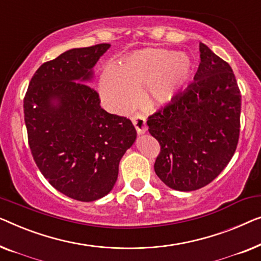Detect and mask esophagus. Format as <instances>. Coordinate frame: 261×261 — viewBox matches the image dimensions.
I'll use <instances>...</instances> for the list:
<instances>
[{
  "mask_svg": "<svg viewBox=\"0 0 261 261\" xmlns=\"http://www.w3.org/2000/svg\"><path fill=\"white\" fill-rule=\"evenodd\" d=\"M131 120H132V123H134L136 130H137V134L138 135L144 134V132L146 131L145 117L142 116V115H139V113H137V115H134V116L131 117Z\"/></svg>",
  "mask_w": 261,
  "mask_h": 261,
  "instance_id": "1",
  "label": "esophagus"
}]
</instances>
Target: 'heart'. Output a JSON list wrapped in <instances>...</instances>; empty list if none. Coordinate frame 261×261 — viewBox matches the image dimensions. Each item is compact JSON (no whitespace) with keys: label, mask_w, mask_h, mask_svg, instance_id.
Listing matches in <instances>:
<instances>
[{"label":"heart","mask_w":261,"mask_h":261,"mask_svg":"<svg viewBox=\"0 0 261 261\" xmlns=\"http://www.w3.org/2000/svg\"><path fill=\"white\" fill-rule=\"evenodd\" d=\"M194 73L192 58L185 53L148 47L129 54L118 67L106 66L99 80L104 100L116 111L134 105L142 89L149 105L170 102L188 85Z\"/></svg>","instance_id":"b5f03b06"}]
</instances>
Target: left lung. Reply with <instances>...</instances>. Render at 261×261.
I'll return each instance as SVG.
<instances>
[{
  "label": "left lung",
  "instance_id": "left-lung-1",
  "mask_svg": "<svg viewBox=\"0 0 261 261\" xmlns=\"http://www.w3.org/2000/svg\"><path fill=\"white\" fill-rule=\"evenodd\" d=\"M200 58L195 82L146 122L161 145L156 175L181 192L211 183L239 142L241 94L236 75L228 62L202 42Z\"/></svg>",
  "mask_w": 261,
  "mask_h": 261
}]
</instances>
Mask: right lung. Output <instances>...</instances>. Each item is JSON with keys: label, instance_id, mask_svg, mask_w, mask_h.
<instances>
[{"label": "right lung", "instance_id": "obj_1", "mask_svg": "<svg viewBox=\"0 0 261 261\" xmlns=\"http://www.w3.org/2000/svg\"><path fill=\"white\" fill-rule=\"evenodd\" d=\"M109 48V43L73 48L45 62L23 99L36 166L57 190L83 202L111 192L120 159L137 136L131 120L101 109L98 92L87 85Z\"/></svg>", "mask_w": 261, "mask_h": 261}]
</instances>
